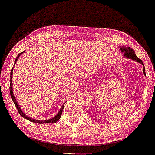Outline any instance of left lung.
<instances>
[{
	"instance_id": "obj_1",
	"label": "left lung",
	"mask_w": 155,
	"mask_h": 155,
	"mask_svg": "<svg viewBox=\"0 0 155 155\" xmlns=\"http://www.w3.org/2000/svg\"><path fill=\"white\" fill-rule=\"evenodd\" d=\"M120 49H121V52L123 53L124 57H125V58L131 59V60H132L134 61H136L137 62L140 63V64H142V65H143V70H143V72H144V75L146 76L144 63H143V62L140 60V59L138 58V57L136 56V54H135L134 51L133 49L129 47H120Z\"/></svg>"
}]
</instances>
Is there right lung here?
Segmentation results:
<instances>
[{"mask_svg": "<svg viewBox=\"0 0 155 155\" xmlns=\"http://www.w3.org/2000/svg\"><path fill=\"white\" fill-rule=\"evenodd\" d=\"M26 51V50H25ZM25 51H23V52H21L19 53L18 54V56L16 57V60H15V62H14V65L16 64L17 62V60H18V57L21 55ZM13 68L11 69V75H10V94H11V98H12V100L13 101V103H14L15 106H16L17 110H18V111L19 113V114H20L21 116H22L23 118H26V119L28 120L29 121H31V122H34V123H38V124H46V123H56V122L58 121L59 119H60V117H61V115H62V110H63V108H64V105H62V107L60 108V110H59L58 114H56L54 117L53 118H49V119H47V120H45V121H41V120H37V119H34L33 118H30L28 117L27 115H26L25 114L24 112H23V110H21V108L20 106H19L18 104V101L16 100V98H15L14 95H13V82H12V79H13Z\"/></svg>", "mask_w": 155, "mask_h": 155, "instance_id": "add662e5", "label": "right lung"}]
</instances>
